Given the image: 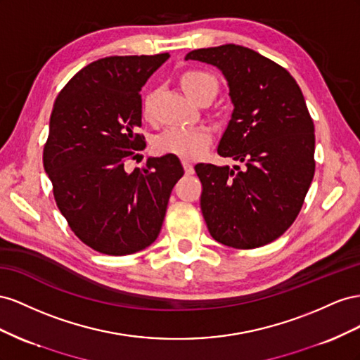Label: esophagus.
<instances>
[{
  "mask_svg": "<svg viewBox=\"0 0 360 360\" xmlns=\"http://www.w3.org/2000/svg\"><path fill=\"white\" fill-rule=\"evenodd\" d=\"M182 166H184V170H186V174H193L194 173L193 164L188 160H182Z\"/></svg>",
  "mask_w": 360,
  "mask_h": 360,
  "instance_id": "1",
  "label": "esophagus"
}]
</instances>
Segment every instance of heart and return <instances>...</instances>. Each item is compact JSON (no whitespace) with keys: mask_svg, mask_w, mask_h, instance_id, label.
Segmentation results:
<instances>
[{"mask_svg":"<svg viewBox=\"0 0 360 360\" xmlns=\"http://www.w3.org/2000/svg\"><path fill=\"white\" fill-rule=\"evenodd\" d=\"M179 86L186 95L196 102L212 101L219 94V81L211 72L203 69H188L179 75ZM141 116L152 122L155 119V94L148 90L141 98ZM212 136L207 128H170L155 140L160 153H172L184 160L200 157L211 145Z\"/></svg>","mask_w":360,"mask_h":360,"instance_id":"b5f03b06","label":"heart"}]
</instances>
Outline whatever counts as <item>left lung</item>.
Masks as SVG:
<instances>
[{
  "mask_svg": "<svg viewBox=\"0 0 360 360\" xmlns=\"http://www.w3.org/2000/svg\"><path fill=\"white\" fill-rule=\"evenodd\" d=\"M186 60L217 66L228 79L235 108L217 152L245 166L194 167L203 219L215 241L261 248L294 223L315 173L314 120L302 90L285 68L245 46L194 49Z\"/></svg>",
  "mask_w": 360,
  "mask_h": 360,
  "instance_id": "1",
  "label": "left lung"
}]
</instances>
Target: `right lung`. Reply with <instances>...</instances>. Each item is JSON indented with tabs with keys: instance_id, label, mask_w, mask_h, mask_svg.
I'll return each mask as SVG.
<instances>
[{
	"instance_id": "add662e5",
	"label": "right lung",
	"mask_w": 360,
	"mask_h": 360,
	"mask_svg": "<svg viewBox=\"0 0 360 360\" xmlns=\"http://www.w3.org/2000/svg\"><path fill=\"white\" fill-rule=\"evenodd\" d=\"M169 53L112 56L69 79L49 119L44 167L69 228L90 249L123 256L157 240L170 193L184 174L176 155L125 170L146 146L140 90Z\"/></svg>"
}]
</instances>
